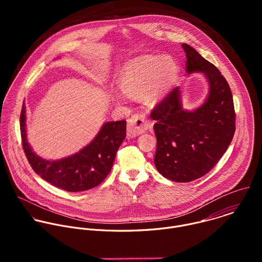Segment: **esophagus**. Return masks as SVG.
Masks as SVG:
<instances>
[{"mask_svg": "<svg viewBox=\"0 0 262 262\" xmlns=\"http://www.w3.org/2000/svg\"><path fill=\"white\" fill-rule=\"evenodd\" d=\"M148 121L146 120L145 114H135L127 122V136L135 138L143 133H145L148 128Z\"/></svg>", "mask_w": 262, "mask_h": 262, "instance_id": "1", "label": "esophagus"}]
</instances>
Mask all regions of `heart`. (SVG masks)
Here are the masks:
<instances>
[{"label": "heart", "mask_w": 262, "mask_h": 262, "mask_svg": "<svg viewBox=\"0 0 262 262\" xmlns=\"http://www.w3.org/2000/svg\"><path fill=\"white\" fill-rule=\"evenodd\" d=\"M179 72V64L171 56L135 58L123 66L118 80L120 88H112L110 96L118 103L142 97L148 104H157L172 89Z\"/></svg>", "instance_id": "b5f03b06"}]
</instances>
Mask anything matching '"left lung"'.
Segmentation results:
<instances>
[{
	"label": "left lung",
	"mask_w": 262,
	"mask_h": 262,
	"mask_svg": "<svg viewBox=\"0 0 262 262\" xmlns=\"http://www.w3.org/2000/svg\"><path fill=\"white\" fill-rule=\"evenodd\" d=\"M185 72L202 73L208 86L203 102L193 110L182 106L175 87L151 113L158 140L155 164L165 178L190 182L208 173L226 152L235 132L231 90L219 69L189 45Z\"/></svg>",
	"instance_id": "1"
}]
</instances>
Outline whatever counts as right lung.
Listing matches in <instances>:
<instances>
[{"label":"right lung","instance_id":"add662e5","mask_svg":"<svg viewBox=\"0 0 262 262\" xmlns=\"http://www.w3.org/2000/svg\"><path fill=\"white\" fill-rule=\"evenodd\" d=\"M26 106L20 113L24 151L42 179L67 192H84L100 184L110 173L121 143L126 137V121L104 122L95 138L78 152L60 160H46L33 151L27 138Z\"/></svg>","mask_w":262,"mask_h":262}]
</instances>
